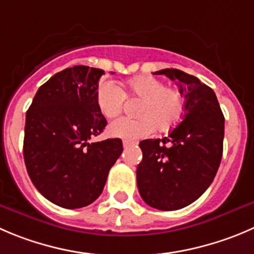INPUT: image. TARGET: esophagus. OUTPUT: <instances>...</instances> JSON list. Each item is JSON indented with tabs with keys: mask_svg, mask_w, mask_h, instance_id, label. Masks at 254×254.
Segmentation results:
<instances>
[{
	"mask_svg": "<svg viewBox=\"0 0 254 254\" xmlns=\"http://www.w3.org/2000/svg\"><path fill=\"white\" fill-rule=\"evenodd\" d=\"M134 144H135L134 141H129V140H124V141H123V146H124V149H127V147L132 146Z\"/></svg>",
	"mask_w": 254,
	"mask_h": 254,
	"instance_id": "esophagus-1",
	"label": "esophagus"
}]
</instances>
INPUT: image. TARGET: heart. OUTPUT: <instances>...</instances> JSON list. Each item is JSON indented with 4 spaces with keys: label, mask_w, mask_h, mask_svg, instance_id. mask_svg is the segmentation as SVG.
<instances>
[{
    "label": "heart",
    "mask_w": 254,
    "mask_h": 254,
    "mask_svg": "<svg viewBox=\"0 0 254 254\" xmlns=\"http://www.w3.org/2000/svg\"><path fill=\"white\" fill-rule=\"evenodd\" d=\"M125 98L140 99L134 110L137 118L114 120L109 125L112 136L131 141L147 136L155 129L169 131L184 118L185 100L181 93L151 75L132 78L122 90L112 82L100 83L95 90V104L105 118L119 115Z\"/></svg>",
    "instance_id": "b5f03b06"
}]
</instances>
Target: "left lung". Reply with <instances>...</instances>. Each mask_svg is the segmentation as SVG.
<instances>
[{"mask_svg": "<svg viewBox=\"0 0 254 254\" xmlns=\"http://www.w3.org/2000/svg\"><path fill=\"white\" fill-rule=\"evenodd\" d=\"M155 74L179 85L185 114L167 136L140 141L137 189L149 206L174 211L197 200L212 184L222 159L225 117L215 92L198 78L174 68Z\"/></svg>", "mask_w": 254, "mask_h": 254, "instance_id": "1", "label": "left lung"}]
</instances>
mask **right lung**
Listing matches in <instances>:
<instances>
[{"instance_id": "obj_1", "label": "right lung", "mask_w": 254, "mask_h": 254, "mask_svg": "<svg viewBox=\"0 0 254 254\" xmlns=\"http://www.w3.org/2000/svg\"><path fill=\"white\" fill-rule=\"evenodd\" d=\"M104 70L74 65L39 87L26 113L23 157L39 192L64 208H80L102 193L123 152L120 139L89 142L107 119L95 104Z\"/></svg>"}]
</instances>
